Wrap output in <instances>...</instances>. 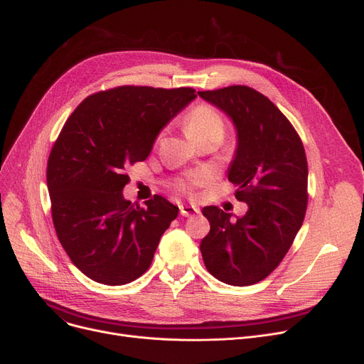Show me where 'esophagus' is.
<instances>
[{"label": "esophagus", "mask_w": 364, "mask_h": 364, "mask_svg": "<svg viewBox=\"0 0 364 364\" xmlns=\"http://www.w3.org/2000/svg\"><path fill=\"white\" fill-rule=\"evenodd\" d=\"M180 213H181L183 217H195V215H198L200 211H199V208H196L195 205H187V203H184V205H180Z\"/></svg>", "instance_id": "34e87169"}]
</instances>
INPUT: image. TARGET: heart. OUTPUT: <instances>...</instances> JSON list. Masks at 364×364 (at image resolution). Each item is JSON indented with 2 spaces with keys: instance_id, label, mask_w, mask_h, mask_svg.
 <instances>
[{
  "instance_id": "b5f03b06",
  "label": "heart",
  "mask_w": 364,
  "mask_h": 364,
  "mask_svg": "<svg viewBox=\"0 0 364 364\" xmlns=\"http://www.w3.org/2000/svg\"><path fill=\"white\" fill-rule=\"evenodd\" d=\"M184 128L190 139L198 140L211 134H224V121L215 109L202 105L188 112L184 119Z\"/></svg>"
}]
</instances>
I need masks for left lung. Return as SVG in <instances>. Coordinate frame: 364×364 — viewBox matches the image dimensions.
Segmentation results:
<instances>
[{
    "label": "left lung",
    "instance_id": "left-lung-1",
    "mask_svg": "<svg viewBox=\"0 0 364 364\" xmlns=\"http://www.w3.org/2000/svg\"><path fill=\"white\" fill-rule=\"evenodd\" d=\"M198 94L233 122L236 149L227 177L247 205L236 220L218 206L202 209L211 224L200 242L202 258L220 282L250 286L276 269L299 232L309 200L307 158L291 122L254 88Z\"/></svg>",
    "mask_w": 364,
    "mask_h": 364
}]
</instances>
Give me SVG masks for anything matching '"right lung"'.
I'll return each mask as SVG.
<instances>
[{
    "label": "right lung",
    "instance_id": "obj_1",
    "mask_svg": "<svg viewBox=\"0 0 364 364\" xmlns=\"http://www.w3.org/2000/svg\"><path fill=\"white\" fill-rule=\"evenodd\" d=\"M196 99L193 88L118 87L87 97L66 121L47 164L57 237L91 280L119 286L150 267L178 206L122 195L125 168L147 159L159 132Z\"/></svg>",
    "mask_w": 364,
    "mask_h": 364
}]
</instances>
